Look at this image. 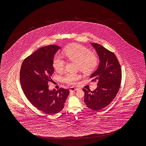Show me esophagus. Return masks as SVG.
<instances>
[{
	"label": "esophagus",
	"instance_id": "obj_1",
	"mask_svg": "<svg viewBox=\"0 0 146 146\" xmlns=\"http://www.w3.org/2000/svg\"><path fill=\"white\" fill-rule=\"evenodd\" d=\"M78 89L76 88H74V87H72L70 88V92H74L75 91L77 90Z\"/></svg>",
	"mask_w": 146,
	"mask_h": 146
}]
</instances>
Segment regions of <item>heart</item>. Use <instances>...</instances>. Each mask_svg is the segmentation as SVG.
Returning a JSON list of instances; mask_svg holds the SVG:
<instances>
[{"mask_svg": "<svg viewBox=\"0 0 146 146\" xmlns=\"http://www.w3.org/2000/svg\"><path fill=\"white\" fill-rule=\"evenodd\" d=\"M66 57L72 62H77L78 68L85 74H90L95 70L99 64L98 57L87 47L79 44H72L66 47L63 50ZM66 62L59 55L54 56L53 60L54 68L57 72H62ZM79 74H67L62 78L63 81L69 84L75 85L80 79Z\"/></svg>", "mask_w": 146, "mask_h": 146, "instance_id": "b5f03b06", "label": "heart"}]
</instances>
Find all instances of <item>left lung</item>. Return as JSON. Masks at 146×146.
Returning <instances> with one entry per match:
<instances>
[{"instance_id":"left-lung-1","label":"left lung","mask_w":146,"mask_h":146,"mask_svg":"<svg viewBox=\"0 0 146 146\" xmlns=\"http://www.w3.org/2000/svg\"><path fill=\"white\" fill-rule=\"evenodd\" d=\"M99 57L98 68L90 78L98 81V87L93 91L82 89L84 102L89 109L99 111L104 109L115 98L121 86V70L114 53L98 44L92 43Z\"/></svg>"}]
</instances>
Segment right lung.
<instances>
[{
	"label": "right lung",
	"instance_id": "obj_1",
	"mask_svg": "<svg viewBox=\"0 0 146 146\" xmlns=\"http://www.w3.org/2000/svg\"><path fill=\"white\" fill-rule=\"evenodd\" d=\"M60 47L50 45L41 47L25 58L20 72V81L25 96L33 106L49 115L61 111L69 95L68 89H48L54 72L53 60Z\"/></svg>",
	"mask_w": 146,
	"mask_h": 146
}]
</instances>
